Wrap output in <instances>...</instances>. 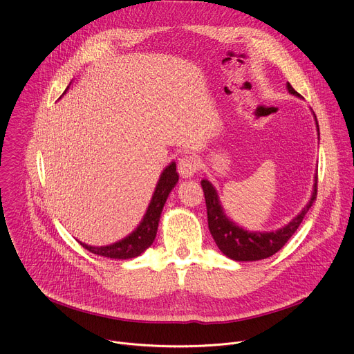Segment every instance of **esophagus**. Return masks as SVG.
I'll return each mask as SVG.
<instances>
[{"label": "esophagus", "mask_w": 354, "mask_h": 354, "mask_svg": "<svg viewBox=\"0 0 354 354\" xmlns=\"http://www.w3.org/2000/svg\"><path fill=\"white\" fill-rule=\"evenodd\" d=\"M199 169V160L194 155H185L178 160V173L184 178L192 177Z\"/></svg>", "instance_id": "1"}]
</instances>
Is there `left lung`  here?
<instances>
[{"mask_svg": "<svg viewBox=\"0 0 354 354\" xmlns=\"http://www.w3.org/2000/svg\"><path fill=\"white\" fill-rule=\"evenodd\" d=\"M286 87L290 94L300 97V94H297L289 83L286 84ZM315 124H317V131H319L317 119H315ZM317 180H318V176L315 174L313 195L308 203L306 205V207L288 225L274 232H250L238 227L231 220H228L223 212V207L220 205L214 187L207 180H202L201 184H202V189L206 201L209 230L218 249L225 256L236 261H254V260H261L275 254L295 234V231L299 228L300 223L303 221V217L306 216L307 210L313 206L317 198Z\"/></svg>", "mask_w": 354, "mask_h": 354, "instance_id": "obj_1", "label": "left lung"}]
</instances>
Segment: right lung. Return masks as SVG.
<instances>
[{"label":"right lung","mask_w":354,"mask_h":354,"mask_svg":"<svg viewBox=\"0 0 354 354\" xmlns=\"http://www.w3.org/2000/svg\"><path fill=\"white\" fill-rule=\"evenodd\" d=\"M177 181H178V174L176 171V163L173 162L163 170L158 181V185L155 188L151 203L148 206V210L136 231H133L129 236H126L124 239L113 245L90 246L82 242L80 245L94 254H100L111 259H131V257L140 256L155 241L162 209L166 203V199L170 191L174 188Z\"/></svg>","instance_id":"1"}]
</instances>
